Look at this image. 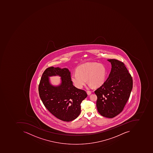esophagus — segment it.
Returning a JSON list of instances; mask_svg holds the SVG:
<instances>
[{
	"label": "esophagus",
	"instance_id": "1",
	"mask_svg": "<svg viewBox=\"0 0 153 153\" xmlns=\"http://www.w3.org/2000/svg\"><path fill=\"white\" fill-rule=\"evenodd\" d=\"M87 93L88 95H90L91 94V91H87Z\"/></svg>",
	"mask_w": 153,
	"mask_h": 153
}]
</instances>
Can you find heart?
<instances>
[{
	"instance_id": "heart-1",
	"label": "heart",
	"mask_w": 153,
	"mask_h": 153,
	"mask_svg": "<svg viewBox=\"0 0 153 153\" xmlns=\"http://www.w3.org/2000/svg\"><path fill=\"white\" fill-rule=\"evenodd\" d=\"M71 76V80L75 86L81 88L85 85L87 80L89 86H99L104 83L106 76V70L102 64L97 62H87L78 67Z\"/></svg>"
}]
</instances>
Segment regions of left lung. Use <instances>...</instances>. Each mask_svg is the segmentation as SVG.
Instances as JSON below:
<instances>
[{"label":"left lung","mask_w":153,"mask_h":153,"mask_svg":"<svg viewBox=\"0 0 153 153\" xmlns=\"http://www.w3.org/2000/svg\"><path fill=\"white\" fill-rule=\"evenodd\" d=\"M108 61L112 65L110 74L95 93L97 97V108L99 114L112 118L123 111L130 97L133 80L123 62L116 59Z\"/></svg>","instance_id":"obj_1"}]
</instances>
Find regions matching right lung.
Masks as SVG:
<instances>
[{"mask_svg": "<svg viewBox=\"0 0 153 153\" xmlns=\"http://www.w3.org/2000/svg\"><path fill=\"white\" fill-rule=\"evenodd\" d=\"M59 76L61 83L57 86L50 84L49 77ZM39 97L45 108L62 121H72L81 112V102L87 97L86 92L74 86L71 73L68 68L49 67L44 71L39 86Z\"/></svg>", "mask_w": 153, "mask_h": 153, "instance_id": "1", "label": "right lung"}]
</instances>
